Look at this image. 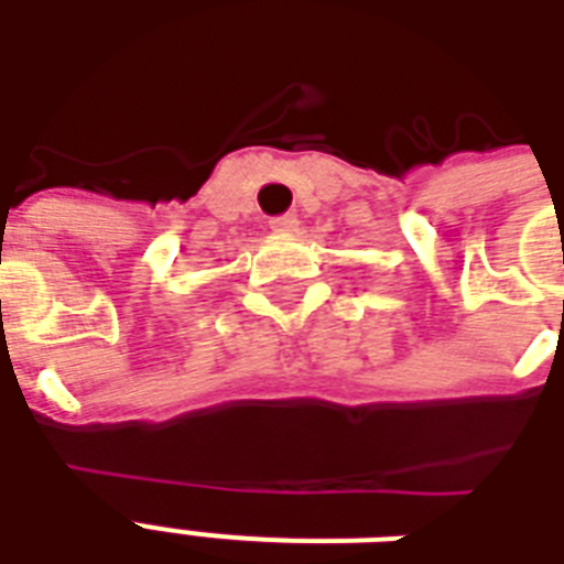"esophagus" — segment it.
Returning <instances> with one entry per match:
<instances>
[{"label":"esophagus","mask_w":564,"mask_h":564,"mask_svg":"<svg viewBox=\"0 0 564 564\" xmlns=\"http://www.w3.org/2000/svg\"><path fill=\"white\" fill-rule=\"evenodd\" d=\"M269 226L274 235H293L299 229V217L295 214H283V217H274Z\"/></svg>","instance_id":"obj_1"}]
</instances>
